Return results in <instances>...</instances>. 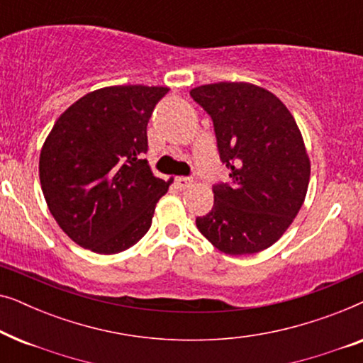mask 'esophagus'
Here are the masks:
<instances>
[{
    "instance_id": "esophagus-1",
    "label": "esophagus",
    "mask_w": 363,
    "mask_h": 363,
    "mask_svg": "<svg viewBox=\"0 0 363 363\" xmlns=\"http://www.w3.org/2000/svg\"><path fill=\"white\" fill-rule=\"evenodd\" d=\"M191 183H193V180L188 177H177L175 178V185L180 188V190H185V188L191 186Z\"/></svg>"
}]
</instances>
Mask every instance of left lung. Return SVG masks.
Listing matches in <instances>:
<instances>
[{"label": "left lung", "instance_id": "left-lung-1", "mask_svg": "<svg viewBox=\"0 0 363 363\" xmlns=\"http://www.w3.org/2000/svg\"><path fill=\"white\" fill-rule=\"evenodd\" d=\"M210 113L230 183L213 186L215 205L196 226L216 250L255 255L274 245L306 200L311 160L302 133L274 94L250 82L190 91Z\"/></svg>", "mask_w": 363, "mask_h": 363}]
</instances>
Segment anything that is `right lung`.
<instances>
[{
  "label": "right lung",
  "instance_id": "right-lung-1",
  "mask_svg": "<svg viewBox=\"0 0 363 363\" xmlns=\"http://www.w3.org/2000/svg\"><path fill=\"white\" fill-rule=\"evenodd\" d=\"M160 86L97 89L66 108L39 155L48 208L76 245L116 255L150 230L172 180L153 175L142 155Z\"/></svg>",
  "mask_w": 363,
  "mask_h": 363
}]
</instances>
